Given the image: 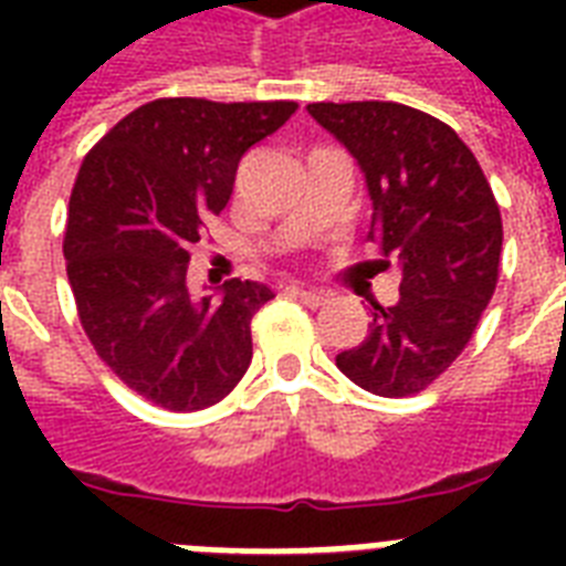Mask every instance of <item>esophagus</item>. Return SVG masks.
Wrapping results in <instances>:
<instances>
[{
	"instance_id": "obj_1",
	"label": "esophagus",
	"mask_w": 566,
	"mask_h": 566,
	"mask_svg": "<svg viewBox=\"0 0 566 566\" xmlns=\"http://www.w3.org/2000/svg\"><path fill=\"white\" fill-rule=\"evenodd\" d=\"M291 293L296 296L300 302H305L308 308H319V305H326V293H317V291H305V287H291Z\"/></svg>"
}]
</instances>
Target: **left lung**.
<instances>
[{
	"label": "left lung",
	"instance_id": "left-lung-1",
	"mask_svg": "<svg viewBox=\"0 0 566 566\" xmlns=\"http://www.w3.org/2000/svg\"><path fill=\"white\" fill-rule=\"evenodd\" d=\"M308 114L361 164L381 252L402 266L399 302H373L370 332L337 370L376 396L420 394L464 353L496 291V196L455 128L426 111L373 99L311 102Z\"/></svg>",
	"mask_w": 566,
	"mask_h": 566
}]
</instances>
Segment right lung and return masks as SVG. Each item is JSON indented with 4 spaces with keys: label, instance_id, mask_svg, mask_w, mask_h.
Returning <instances> with one entry per match:
<instances>
[{
    "label": "right lung",
    "instance_id": "1",
    "mask_svg": "<svg viewBox=\"0 0 566 566\" xmlns=\"http://www.w3.org/2000/svg\"><path fill=\"white\" fill-rule=\"evenodd\" d=\"M293 111L287 99L167 96L84 155L64 231L75 311L111 373L164 411L211 408L249 370V323L273 291L231 279L222 300L196 302L188 264L229 202L240 158Z\"/></svg>",
    "mask_w": 566,
    "mask_h": 566
}]
</instances>
